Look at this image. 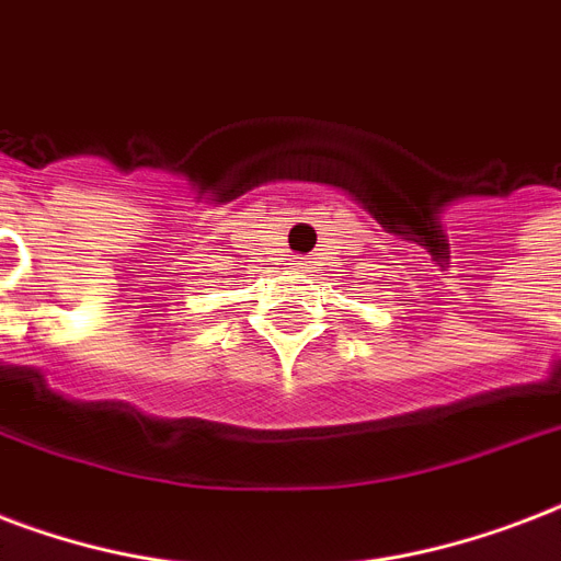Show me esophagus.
Segmentation results:
<instances>
[{
    "instance_id": "obj_1",
    "label": "esophagus",
    "mask_w": 561,
    "mask_h": 561,
    "mask_svg": "<svg viewBox=\"0 0 561 561\" xmlns=\"http://www.w3.org/2000/svg\"><path fill=\"white\" fill-rule=\"evenodd\" d=\"M298 268H310V260H307V257L298 260Z\"/></svg>"
}]
</instances>
